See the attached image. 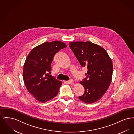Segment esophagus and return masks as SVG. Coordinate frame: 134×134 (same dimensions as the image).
Returning <instances> with one entry per match:
<instances>
[{
  "mask_svg": "<svg viewBox=\"0 0 134 134\" xmlns=\"http://www.w3.org/2000/svg\"><path fill=\"white\" fill-rule=\"evenodd\" d=\"M66 82L67 83H69V84H71V83H72L73 82V79H70V80H68V81H66Z\"/></svg>",
  "mask_w": 134,
  "mask_h": 134,
  "instance_id": "1",
  "label": "esophagus"
}]
</instances>
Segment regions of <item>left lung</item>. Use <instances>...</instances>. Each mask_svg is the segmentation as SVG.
<instances>
[{
  "label": "left lung",
  "instance_id": "8db88e82",
  "mask_svg": "<svg viewBox=\"0 0 134 134\" xmlns=\"http://www.w3.org/2000/svg\"><path fill=\"white\" fill-rule=\"evenodd\" d=\"M69 47L82 67H85L86 77L81 83L84 87L83 95L78 98L92 103L100 99L111 83L113 66L108 53L102 47L90 42H72Z\"/></svg>",
  "mask_w": 134,
  "mask_h": 134
}]
</instances>
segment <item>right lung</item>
Returning <instances> with one entry per match:
<instances>
[{
    "label": "right lung",
    "mask_w": 134,
    "mask_h": 134,
    "mask_svg": "<svg viewBox=\"0 0 134 134\" xmlns=\"http://www.w3.org/2000/svg\"><path fill=\"white\" fill-rule=\"evenodd\" d=\"M66 47L58 41L46 42L34 48L26 59L23 70L24 83L30 93L40 102H46L58 94L62 82L49 73L54 56Z\"/></svg>",
    "instance_id": "right-lung-1"
}]
</instances>
